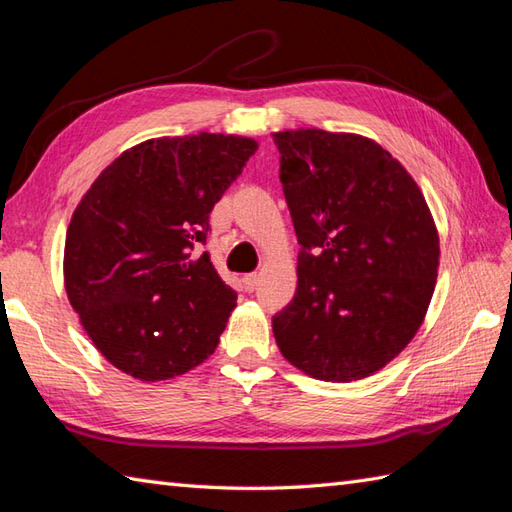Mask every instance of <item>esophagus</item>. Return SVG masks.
Returning a JSON list of instances; mask_svg holds the SVG:
<instances>
[{"label":"esophagus","instance_id":"esophagus-1","mask_svg":"<svg viewBox=\"0 0 512 512\" xmlns=\"http://www.w3.org/2000/svg\"><path fill=\"white\" fill-rule=\"evenodd\" d=\"M242 281H244V288H246L248 292H253V290L259 286V275H257V273H250V275H246Z\"/></svg>","mask_w":512,"mask_h":512}]
</instances>
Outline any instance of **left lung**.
I'll list each match as a JSON object with an SVG mask.
<instances>
[{"label":"left lung","instance_id":"8db88e82","mask_svg":"<svg viewBox=\"0 0 512 512\" xmlns=\"http://www.w3.org/2000/svg\"><path fill=\"white\" fill-rule=\"evenodd\" d=\"M273 140L301 244L275 341L312 378L372 376L416 336L436 288L440 237L427 200L372 138L301 127Z\"/></svg>","mask_w":512,"mask_h":512}]
</instances>
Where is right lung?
I'll list each match as a JSON object with an SVG mask.
<instances>
[{
  "instance_id": "obj_1",
  "label": "right lung",
  "mask_w": 512,
  "mask_h": 512,
  "mask_svg": "<svg viewBox=\"0 0 512 512\" xmlns=\"http://www.w3.org/2000/svg\"><path fill=\"white\" fill-rule=\"evenodd\" d=\"M257 151L253 138L191 134L145 140L92 182L65 235L72 308L107 361L145 383L209 358L237 295L206 244L215 202Z\"/></svg>"
}]
</instances>
